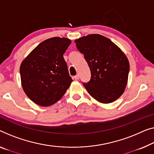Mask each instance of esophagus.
<instances>
[{"label": "esophagus", "instance_id": "esophagus-1", "mask_svg": "<svg viewBox=\"0 0 154 154\" xmlns=\"http://www.w3.org/2000/svg\"><path fill=\"white\" fill-rule=\"evenodd\" d=\"M74 79H75V80H78V79H79V75H76V76H75L74 77Z\"/></svg>", "mask_w": 154, "mask_h": 154}]
</instances>
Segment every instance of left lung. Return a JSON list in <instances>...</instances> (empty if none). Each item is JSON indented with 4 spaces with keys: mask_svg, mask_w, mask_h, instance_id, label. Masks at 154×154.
<instances>
[{
    "mask_svg": "<svg viewBox=\"0 0 154 154\" xmlns=\"http://www.w3.org/2000/svg\"><path fill=\"white\" fill-rule=\"evenodd\" d=\"M75 42L91 70L90 82L83 84L88 93L103 104L118 100L128 82L129 62L125 54L109 38L100 34L82 36Z\"/></svg>",
    "mask_w": 154,
    "mask_h": 154,
    "instance_id": "1",
    "label": "left lung"
}]
</instances>
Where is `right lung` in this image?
Returning <instances> with one entry per match:
<instances>
[{
    "label": "right lung",
    "instance_id": "add662e5",
    "mask_svg": "<svg viewBox=\"0 0 154 154\" xmlns=\"http://www.w3.org/2000/svg\"><path fill=\"white\" fill-rule=\"evenodd\" d=\"M67 38L43 41L25 58L20 66V80L26 95L41 106L61 99L72 79L63 54L70 45Z\"/></svg>",
    "mask_w": 154,
    "mask_h": 154
}]
</instances>
